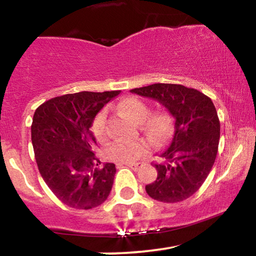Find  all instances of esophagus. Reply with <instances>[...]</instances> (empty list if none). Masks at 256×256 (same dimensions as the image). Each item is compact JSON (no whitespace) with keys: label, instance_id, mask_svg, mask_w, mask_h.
<instances>
[{"label":"esophagus","instance_id":"esophagus-1","mask_svg":"<svg viewBox=\"0 0 256 256\" xmlns=\"http://www.w3.org/2000/svg\"><path fill=\"white\" fill-rule=\"evenodd\" d=\"M122 165H125V166H128V167H130V168H132V170H138L140 168V164H119L118 166H122Z\"/></svg>","mask_w":256,"mask_h":256}]
</instances>
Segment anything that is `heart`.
<instances>
[{"label": "heart", "mask_w": 256, "mask_h": 256, "mask_svg": "<svg viewBox=\"0 0 256 256\" xmlns=\"http://www.w3.org/2000/svg\"><path fill=\"white\" fill-rule=\"evenodd\" d=\"M119 108L140 128L150 140L156 143H165L170 140L174 130V116L170 112L161 110L150 114L149 107L136 98H128L122 101ZM91 134L100 142H104L110 136L107 126V112L101 110L94 118L90 126ZM150 152V144L146 140L132 142H116L106 150V156L116 162L132 164Z\"/></svg>", "instance_id": "1"}]
</instances>
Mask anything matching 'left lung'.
Here are the masks:
<instances>
[{
  "instance_id": "1",
  "label": "left lung",
  "mask_w": 256,
  "mask_h": 256,
  "mask_svg": "<svg viewBox=\"0 0 256 256\" xmlns=\"http://www.w3.org/2000/svg\"><path fill=\"white\" fill-rule=\"evenodd\" d=\"M131 92L156 100L176 118L174 136L155 164L158 178L146 192L160 202H180L192 196L210 174L218 152L220 122L212 100L179 84L156 83Z\"/></svg>"
}]
</instances>
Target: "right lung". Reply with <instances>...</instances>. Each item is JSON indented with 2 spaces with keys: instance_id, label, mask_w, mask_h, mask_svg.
I'll return each instance as SVG.
<instances>
[{
  "instance_id": "right-lung-1",
  "label": "right lung",
  "mask_w": 256,
  "mask_h": 256,
  "mask_svg": "<svg viewBox=\"0 0 256 256\" xmlns=\"http://www.w3.org/2000/svg\"><path fill=\"white\" fill-rule=\"evenodd\" d=\"M119 94H67L48 100L34 112L31 140L38 170L52 194L68 207L90 210L110 195L116 165L100 167L89 128L96 114Z\"/></svg>"
}]
</instances>
